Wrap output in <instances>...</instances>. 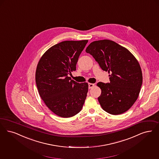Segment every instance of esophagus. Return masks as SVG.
<instances>
[{"instance_id":"1","label":"esophagus","mask_w":159,"mask_h":159,"mask_svg":"<svg viewBox=\"0 0 159 159\" xmlns=\"http://www.w3.org/2000/svg\"><path fill=\"white\" fill-rule=\"evenodd\" d=\"M88 85H89V89H92L94 86L95 84L93 83H89Z\"/></svg>"}]
</instances>
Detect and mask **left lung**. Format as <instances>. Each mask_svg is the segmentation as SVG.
Returning a JSON list of instances; mask_svg holds the SVG:
<instances>
[{
	"label": "left lung",
	"instance_id": "8db88e82",
	"mask_svg": "<svg viewBox=\"0 0 159 159\" xmlns=\"http://www.w3.org/2000/svg\"><path fill=\"white\" fill-rule=\"evenodd\" d=\"M102 70L108 71L110 83H98L101 90L98 101L102 109L112 115L126 112L137 99L143 83L137 59L120 45L109 39L95 41L86 49Z\"/></svg>",
	"mask_w": 159,
	"mask_h": 159
}]
</instances>
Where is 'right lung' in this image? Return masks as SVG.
<instances>
[{
	"instance_id": "right-lung-1",
	"label": "right lung",
	"mask_w": 159,
	"mask_h": 159,
	"mask_svg": "<svg viewBox=\"0 0 159 159\" xmlns=\"http://www.w3.org/2000/svg\"><path fill=\"white\" fill-rule=\"evenodd\" d=\"M88 42H61L50 48L38 62L35 82L39 94L47 107L60 117L78 114L86 98L88 84L76 82L68 76L76 70L79 57Z\"/></svg>"
}]
</instances>
